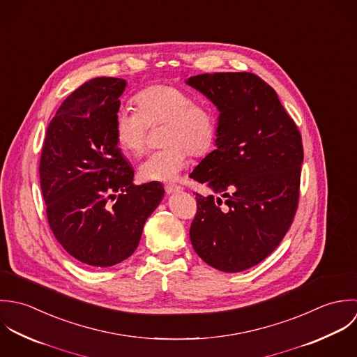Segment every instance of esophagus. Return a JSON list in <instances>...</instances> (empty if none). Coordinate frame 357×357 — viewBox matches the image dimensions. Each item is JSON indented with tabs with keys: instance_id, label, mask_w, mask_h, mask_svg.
<instances>
[{
	"instance_id": "esophagus-1",
	"label": "esophagus",
	"mask_w": 357,
	"mask_h": 357,
	"mask_svg": "<svg viewBox=\"0 0 357 357\" xmlns=\"http://www.w3.org/2000/svg\"><path fill=\"white\" fill-rule=\"evenodd\" d=\"M181 190H182V188H181V186H178V185H172V183L165 185V192H167L168 195H172V193L181 192Z\"/></svg>"
}]
</instances>
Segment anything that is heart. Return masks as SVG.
Returning a JSON list of instances; mask_svg holds the SVG:
<instances>
[{
	"label": "heart",
	"instance_id": "1",
	"mask_svg": "<svg viewBox=\"0 0 357 357\" xmlns=\"http://www.w3.org/2000/svg\"><path fill=\"white\" fill-rule=\"evenodd\" d=\"M138 112L121 107L114 114V138L128 153H142L147 126L165 124L161 150L143 158L138 174L143 181H175L188 165L189 153L207 154L216 139L215 112L182 88L165 84L150 85L135 96Z\"/></svg>",
	"mask_w": 357,
	"mask_h": 357
}]
</instances>
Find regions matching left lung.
Masks as SVG:
<instances>
[{"label":"left lung","instance_id":"obj_1","mask_svg":"<svg viewBox=\"0 0 357 357\" xmlns=\"http://www.w3.org/2000/svg\"><path fill=\"white\" fill-rule=\"evenodd\" d=\"M186 84L219 112L216 149L190 178L220 197L196 193L190 241L210 266L243 272L271 255L292 223L303 161L301 134L275 89L252 73H206Z\"/></svg>","mask_w":357,"mask_h":357}]
</instances>
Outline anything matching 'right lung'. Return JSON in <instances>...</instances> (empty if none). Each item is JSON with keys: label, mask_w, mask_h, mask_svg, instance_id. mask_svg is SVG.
<instances>
[{"label": "right lung", "mask_w": 357, "mask_h": 357, "mask_svg": "<svg viewBox=\"0 0 357 357\" xmlns=\"http://www.w3.org/2000/svg\"><path fill=\"white\" fill-rule=\"evenodd\" d=\"M126 86L123 78L98 77L77 88L51 120L40 160L54 236L73 258L96 268L135 252L146 219L164 197L160 182L134 185L114 138Z\"/></svg>", "instance_id": "right-lung-1"}]
</instances>
